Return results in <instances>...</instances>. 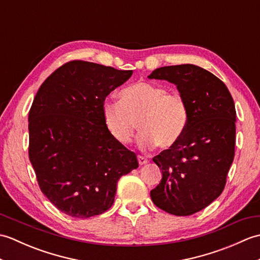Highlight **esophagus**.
<instances>
[{
  "mask_svg": "<svg viewBox=\"0 0 260 260\" xmlns=\"http://www.w3.org/2000/svg\"><path fill=\"white\" fill-rule=\"evenodd\" d=\"M137 159H139V164L140 165H144V164H146L148 162L147 158H145L144 156H141V155L137 156Z\"/></svg>",
  "mask_w": 260,
  "mask_h": 260,
  "instance_id": "esophagus-1",
  "label": "esophagus"
}]
</instances>
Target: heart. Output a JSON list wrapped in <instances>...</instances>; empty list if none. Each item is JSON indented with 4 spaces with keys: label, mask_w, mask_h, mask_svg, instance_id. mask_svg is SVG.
I'll return each mask as SVG.
<instances>
[{
    "label": "heart",
    "mask_w": 260,
    "mask_h": 260,
    "mask_svg": "<svg viewBox=\"0 0 260 260\" xmlns=\"http://www.w3.org/2000/svg\"><path fill=\"white\" fill-rule=\"evenodd\" d=\"M120 102L103 104V117L110 135L119 144H128L137 127L142 129L143 150L157 144L170 148L183 136L189 121L186 103L179 93L151 82H136L119 93Z\"/></svg>",
    "instance_id": "1"
}]
</instances>
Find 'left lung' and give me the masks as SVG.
Segmentation results:
<instances>
[{
    "label": "left lung",
    "mask_w": 260,
    "mask_h": 260,
    "mask_svg": "<svg viewBox=\"0 0 260 260\" xmlns=\"http://www.w3.org/2000/svg\"><path fill=\"white\" fill-rule=\"evenodd\" d=\"M148 78L174 84L189 110L181 140L153 158L162 180L152 201L171 214L191 215L223 191L235 156L234 99L221 80L196 64L157 68Z\"/></svg>",
    "instance_id": "left-lung-1"
}]
</instances>
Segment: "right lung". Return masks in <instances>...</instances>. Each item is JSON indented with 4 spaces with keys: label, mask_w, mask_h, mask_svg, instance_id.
<instances>
[{
    "label": "right lung",
    "mask_w": 260,
    "mask_h": 260,
    "mask_svg": "<svg viewBox=\"0 0 260 260\" xmlns=\"http://www.w3.org/2000/svg\"><path fill=\"white\" fill-rule=\"evenodd\" d=\"M133 75L75 60L39 88L29 113V157L43 194L75 218L113 206L121 175L139 168L134 152L110 135L105 99Z\"/></svg>",
    "instance_id": "right-lung-1"
}]
</instances>
